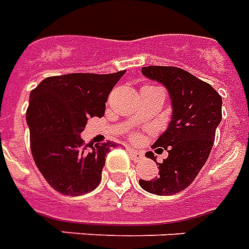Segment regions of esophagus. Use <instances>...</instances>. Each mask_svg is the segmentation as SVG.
Instances as JSON below:
<instances>
[{
	"mask_svg": "<svg viewBox=\"0 0 249 249\" xmlns=\"http://www.w3.org/2000/svg\"><path fill=\"white\" fill-rule=\"evenodd\" d=\"M128 153H130V156H131L134 160H140V159H143V152H140V151L128 149Z\"/></svg>",
	"mask_w": 249,
	"mask_h": 249,
	"instance_id": "34e87169",
	"label": "esophagus"
}]
</instances>
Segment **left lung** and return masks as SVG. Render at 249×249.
<instances>
[{"instance_id":"8db88e82","label":"left lung","mask_w":249,"mask_h":249,"mask_svg":"<svg viewBox=\"0 0 249 249\" xmlns=\"http://www.w3.org/2000/svg\"><path fill=\"white\" fill-rule=\"evenodd\" d=\"M142 73L167 88L172 101V121L152 148L168 151L159 162V176L139 180L142 188L158 196L182 192L192 184L209 159L222 121V97L210 84L177 67H143ZM148 159L156 158L147 152ZM158 164V161H156Z\"/></svg>"}]
</instances>
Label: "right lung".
I'll list each match as a JSON object with an SVG mask.
<instances>
[{"instance_id": "right-lung-1", "label": "right lung", "mask_w": 249, "mask_h": 249, "mask_svg": "<svg viewBox=\"0 0 249 249\" xmlns=\"http://www.w3.org/2000/svg\"><path fill=\"white\" fill-rule=\"evenodd\" d=\"M124 72L51 76L30 93L26 121L31 153L56 192L82 196L100 185L105 156L115 144H84L80 134L88 118L104 117L110 91Z\"/></svg>"}]
</instances>
